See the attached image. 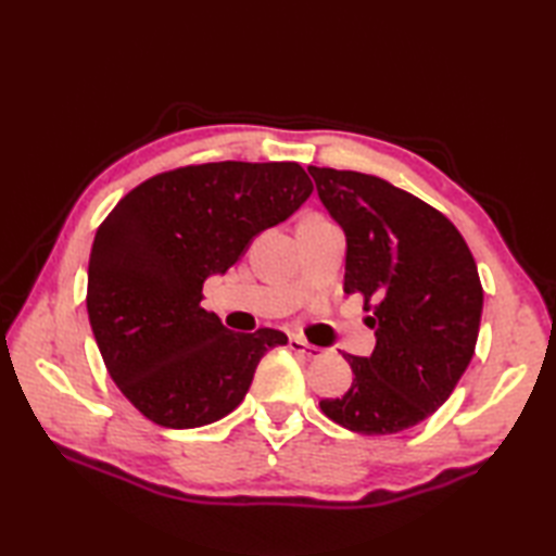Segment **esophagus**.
I'll return each mask as SVG.
<instances>
[{
  "label": "esophagus",
  "mask_w": 556,
  "mask_h": 556,
  "mask_svg": "<svg viewBox=\"0 0 556 556\" xmlns=\"http://www.w3.org/2000/svg\"><path fill=\"white\" fill-rule=\"evenodd\" d=\"M289 349L296 351V353H303V356H308V358H320L323 356L320 346H313V344H308V341H303L301 337H291Z\"/></svg>",
  "instance_id": "esophagus-1"
}]
</instances>
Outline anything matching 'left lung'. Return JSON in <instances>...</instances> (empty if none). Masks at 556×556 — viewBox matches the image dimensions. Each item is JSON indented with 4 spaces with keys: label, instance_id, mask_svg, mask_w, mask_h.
Wrapping results in <instances>:
<instances>
[{
    "label": "left lung",
    "instance_id": "left-lung-1",
    "mask_svg": "<svg viewBox=\"0 0 556 556\" xmlns=\"http://www.w3.org/2000/svg\"><path fill=\"white\" fill-rule=\"evenodd\" d=\"M346 233L344 291L361 293L377 344L349 356L351 389L323 399L329 420L361 434L413 428L452 396L476 353L482 285L464 236L440 210L380 176L308 167Z\"/></svg>",
    "mask_w": 556,
    "mask_h": 556
}]
</instances>
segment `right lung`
Segmentation results:
<instances>
[{"label": "right lung", "instance_id": "right-lung-1", "mask_svg": "<svg viewBox=\"0 0 556 556\" xmlns=\"http://www.w3.org/2000/svg\"><path fill=\"white\" fill-rule=\"evenodd\" d=\"M313 181L296 162H207L126 193L92 241L88 317L122 394L162 428L215 422L241 404L260 358L287 334L231 332L203 285L293 215Z\"/></svg>", "mask_w": 556, "mask_h": 556}]
</instances>
